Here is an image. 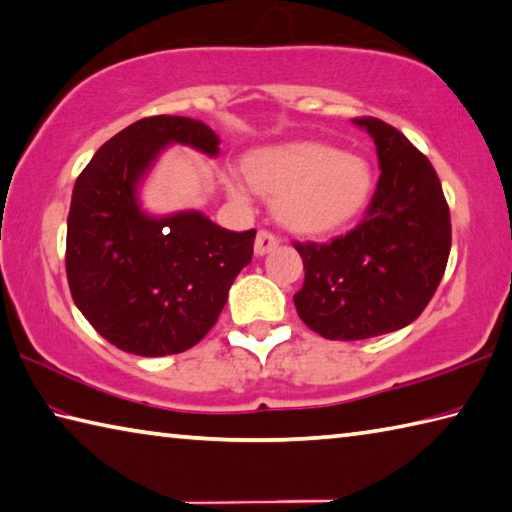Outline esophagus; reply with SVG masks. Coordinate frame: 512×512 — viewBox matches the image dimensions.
Here are the masks:
<instances>
[{"instance_id":"1","label":"esophagus","mask_w":512,"mask_h":512,"mask_svg":"<svg viewBox=\"0 0 512 512\" xmlns=\"http://www.w3.org/2000/svg\"><path fill=\"white\" fill-rule=\"evenodd\" d=\"M277 246H280V239H277L273 232H268V230L257 232V239H255V255L257 257H264L266 253H271V250H275Z\"/></svg>"}]
</instances>
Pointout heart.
Segmentation results:
<instances>
[{
    "mask_svg": "<svg viewBox=\"0 0 512 512\" xmlns=\"http://www.w3.org/2000/svg\"><path fill=\"white\" fill-rule=\"evenodd\" d=\"M244 174L255 190L275 197L280 224L306 235L349 224L365 208L374 181L365 159L311 141L262 147L244 161ZM226 190L239 203L250 197L237 176H228Z\"/></svg>",
    "mask_w": 512,
    "mask_h": 512,
    "instance_id": "1",
    "label": "heart"
}]
</instances>
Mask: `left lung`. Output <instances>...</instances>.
<instances>
[{
  "mask_svg": "<svg viewBox=\"0 0 512 512\" xmlns=\"http://www.w3.org/2000/svg\"><path fill=\"white\" fill-rule=\"evenodd\" d=\"M376 145L380 176L365 219L329 244H295L297 315L327 340H365L423 313L448 264L450 210L432 163L378 118H353Z\"/></svg>",
  "mask_w": 512,
  "mask_h": 512,
  "instance_id": "obj_1",
  "label": "left lung"
}]
</instances>
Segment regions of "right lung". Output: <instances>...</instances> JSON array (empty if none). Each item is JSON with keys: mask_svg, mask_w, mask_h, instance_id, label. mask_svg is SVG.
<instances>
[{"mask_svg": "<svg viewBox=\"0 0 512 512\" xmlns=\"http://www.w3.org/2000/svg\"><path fill=\"white\" fill-rule=\"evenodd\" d=\"M170 145L219 154L201 120H136L82 170L67 219L73 302L107 342L145 358L181 353L215 327L255 244V230H226L199 210L143 208L138 190Z\"/></svg>", "mask_w": 512, "mask_h": 512, "instance_id": "right-lung-1", "label": "right lung"}]
</instances>
